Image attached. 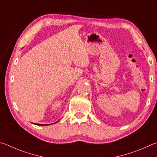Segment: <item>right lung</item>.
<instances>
[{
    "label": "right lung",
    "instance_id": "obj_1",
    "mask_svg": "<svg viewBox=\"0 0 157 157\" xmlns=\"http://www.w3.org/2000/svg\"><path fill=\"white\" fill-rule=\"evenodd\" d=\"M34 124H37V125H41V126H44V125H48V124H37V123H34Z\"/></svg>",
    "mask_w": 157,
    "mask_h": 157
}]
</instances>
